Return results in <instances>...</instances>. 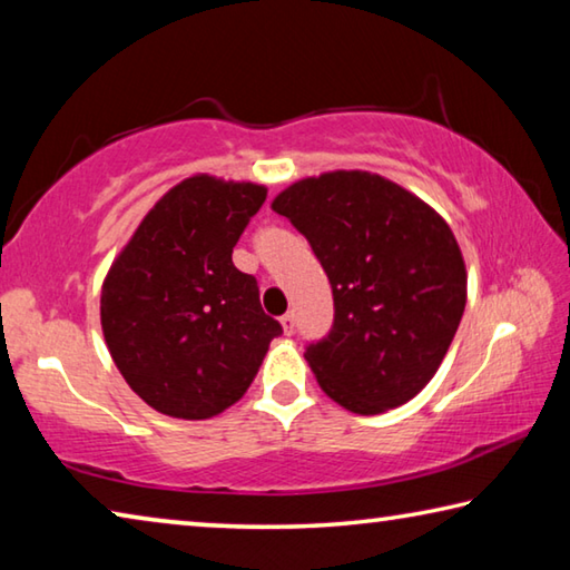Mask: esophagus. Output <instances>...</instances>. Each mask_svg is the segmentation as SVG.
Instances as JSON below:
<instances>
[{
  "label": "esophagus",
  "instance_id": "1",
  "mask_svg": "<svg viewBox=\"0 0 570 570\" xmlns=\"http://www.w3.org/2000/svg\"><path fill=\"white\" fill-rule=\"evenodd\" d=\"M282 326H284V334H288V336L294 334V326H296V322H294V314H292V312L282 316Z\"/></svg>",
  "mask_w": 570,
  "mask_h": 570
}]
</instances>
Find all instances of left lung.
I'll list each match as a JSON object with an SVG mask.
<instances>
[{
    "instance_id": "left-lung-1",
    "label": "left lung",
    "mask_w": 570,
    "mask_h": 570,
    "mask_svg": "<svg viewBox=\"0 0 570 570\" xmlns=\"http://www.w3.org/2000/svg\"><path fill=\"white\" fill-rule=\"evenodd\" d=\"M330 276L334 326L306 346L316 382L354 414H380L424 390L468 302L458 238L435 208L370 170H326L272 200Z\"/></svg>"
}]
</instances>
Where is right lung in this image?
Masks as SVG:
<instances>
[{
    "label": "right lung",
    "instance_id": "add662e5",
    "mask_svg": "<svg viewBox=\"0 0 570 570\" xmlns=\"http://www.w3.org/2000/svg\"><path fill=\"white\" fill-rule=\"evenodd\" d=\"M266 186L196 173L156 200L100 292L105 344L125 382L178 420L216 417L244 397L282 324L258 302L234 246Z\"/></svg>",
    "mask_w": 570,
    "mask_h": 570
}]
</instances>
